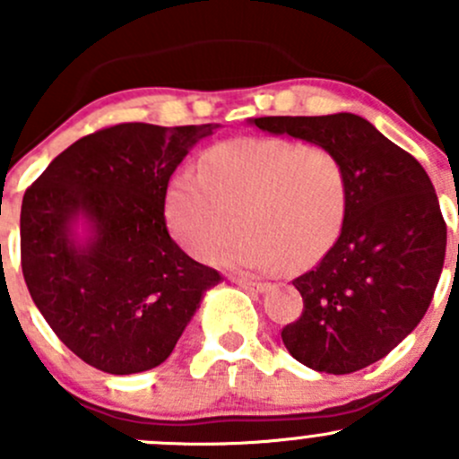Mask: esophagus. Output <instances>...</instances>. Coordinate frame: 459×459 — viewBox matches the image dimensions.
Wrapping results in <instances>:
<instances>
[{
    "instance_id": "34e87169",
    "label": "esophagus",
    "mask_w": 459,
    "mask_h": 459,
    "mask_svg": "<svg viewBox=\"0 0 459 459\" xmlns=\"http://www.w3.org/2000/svg\"><path fill=\"white\" fill-rule=\"evenodd\" d=\"M239 289L248 290V293H264L268 290V284H262V281H251V280H233Z\"/></svg>"
}]
</instances>
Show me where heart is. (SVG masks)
<instances>
[{"mask_svg": "<svg viewBox=\"0 0 459 459\" xmlns=\"http://www.w3.org/2000/svg\"><path fill=\"white\" fill-rule=\"evenodd\" d=\"M349 179L340 155L281 137H238L208 148L200 170H182L166 191L170 233L191 255L221 253L226 266L273 273L326 255L344 226ZM240 220H237V215Z\"/></svg>", "mask_w": 459, "mask_h": 459, "instance_id": "heart-1", "label": "heart"}]
</instances>
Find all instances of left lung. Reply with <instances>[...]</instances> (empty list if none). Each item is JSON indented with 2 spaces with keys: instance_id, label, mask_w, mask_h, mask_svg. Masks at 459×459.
<instances>
[{
  "instance_id": "8db88e82",
  "label": "left lung",
  "mask_w": 459,
  "mask_h": 459,
  "mask_svg": "<svg viewBox=\"0 0 459 459\" xmlns=\"http://www.w3.org/2000/svg\"><path fill=\"white\" fill-rule=\"evenodd\" d=\"M251 126L337 152L349 179L342 233L313 271L293 281L304 299L281 342L298 362L346 375L391 353L433 299L446 224L427 170L353 113L253 117Z\"/></svg>"
}]
</instances>
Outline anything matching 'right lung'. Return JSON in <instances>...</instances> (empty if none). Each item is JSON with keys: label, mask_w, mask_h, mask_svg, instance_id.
Masks as SVG:
<instances>
[{"label": "right lung", "mask_w": 459, "mask_h": 459, "mask_svg": "<svg viewBox=\"0 0 459 459\" xmlns=\"http://www.w3.org/2000/svg\"><path fill=\"white\" fill-rule=\"evenodd\" d=\"M220 124H117L59 152L22 202V271L55 335L110 375L173 353L220 273L170 239V175Z\"/></svg>", "instance_id": "1"}]
</instances>
